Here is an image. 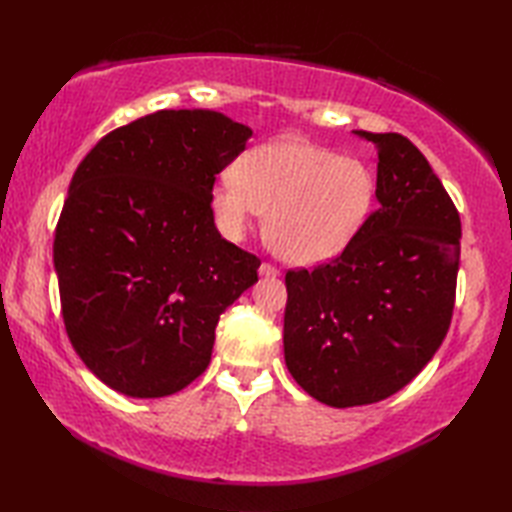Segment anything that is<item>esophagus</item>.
Masks as SVG:
<instances>
[{"instance_id": "1", "label": "esophagus", "mask_w": 512, "mask_h": 512, "mask_svg": "<svg viewBox=\"0 0 512 512\" xmlns=\"http://www.w3.org/2000/svg\"><path fill=\"white\" fill-rule=\"evenodd\" d=\"M259 275L262 277H279L281 273H279V268L277 266H273V264H268V262H264L262 266H259Z\"/></svg>"}]
</instances>
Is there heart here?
Here are the masks:
<instances>
[{"mask_svg":"<svg viewBox=\"0 0 512 512\" xmlns=\"http://www.w3.org/2000/svg\"><path fill=\"white\" fill-rule=\"evenodd\" d=\"M374 200L376 176L363 160L292 138L248 149L211 193L226 235L242 237L257 213H268L270 246L295 264L341 255L363 231Z\"/></svg>","mask_w":512,"mask_h":512,"instance_id":"heart-1","label":"heart"}]
</instances>
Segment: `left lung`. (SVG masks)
I'll list each match as a JSON object with an SVG mask.
<instances>
[{"mask_svg": "<svg viewBox=\"0 0 512 512\" xmlns=\"http://www.w3.org/2000/svg\"><path fill=\"white\" fill-rule=\"evenodd\" d=\"M354 134L378 151V209L330 264L286 275L288 372L339 409L396 394L438 352L462 237L458 209L409 138Z\"/></svg>", "mask_w": 512, "mask_h": 512, "instance_id": "8db88e82", "label": "left lung"}]
</instances>
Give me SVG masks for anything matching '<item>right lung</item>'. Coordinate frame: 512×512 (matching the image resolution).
Returning <instances> with one entry per match:
<instances>
[{
  "mask_svg": "<svg viewBox=\"0 0 512 512\" xmlns=\"http://www.w3.org/2000/svg\"><path fill=\"white\" fill-rule=\"evenodd\" d=\"M253 129L211 110H160L101 138L74 171L54 233L72 347L107 387L171 396L211 363L220 314L259 259L215 228V176Z\"/></svg>",
  "mask_w": 512,
  "mask_h": 512,
  "instance_id": "right-lung-1",
  "label": "right lung"
}]
</instances>
